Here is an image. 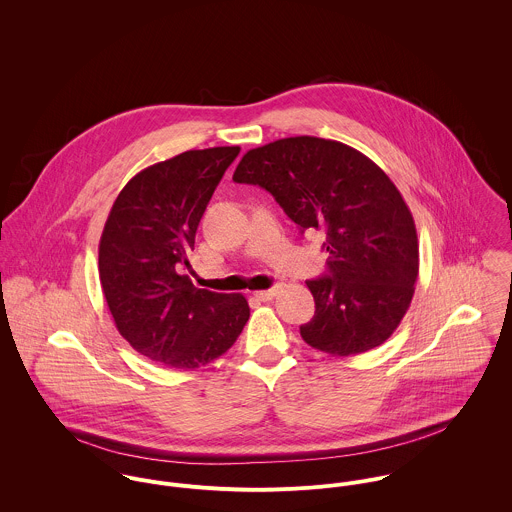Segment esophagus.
<instances>
[{
  "label": "esophagus",
  "mask_w": 512,
  "mask_h": 512,
  "mask_svg": "<svg viewBox=\"0 0 512 512\" xmlns=\"http://www.w3.org/2000/svg\"><path fill=\"white\" fill-rule=\"evenodd\" d=\"M276 293H278V288H270V290L256 292L254 295H256L258 299H262V301H270V299H274V297H276Z\"/></svg>",
  "instance_id": "1"
}]
</instances>
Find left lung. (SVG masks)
I'll use <instances>...</instances> for the list:
<instances>
[{"label":"left lung","instance_id":"8db88e82","mask_svg":"<svg viewBox=\"0 0 512 512\" xmlns=\"http://www.w3.org/2000/svg\"><path fill=\"white\" fill-rule=\"evenodd\" d=\"M260 185L301 230H321L329 276L309 280L315 315L303 341L333 357L382 345L406 315L420 272L412 213L365 153L295 136L246 151L232 175Z\"/></svg>","mask_w":512,"mask_h":512}]
</instances>
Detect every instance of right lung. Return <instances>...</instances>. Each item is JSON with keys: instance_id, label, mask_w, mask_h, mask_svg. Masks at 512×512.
Listing matches in <instances>:
<instances>
[{"instance_id": "right-lung-1", "label": "right lung", "mask_w": 512, "mask_h": 512, "mask_svg": "<svg viewBox=\"0 0 512 512\" xmlns=\"http://www.w3.org/2000/svg\"><path fill=\"white\" fill-rule=\"evenodd\" d=\"M238 153V146L191 149L142 169L120 191L100 236V284L116 329L167 368L213 363L250 317L242 293L201 290L187 276L197 226Z\"/></svg>"}]
</instances>
